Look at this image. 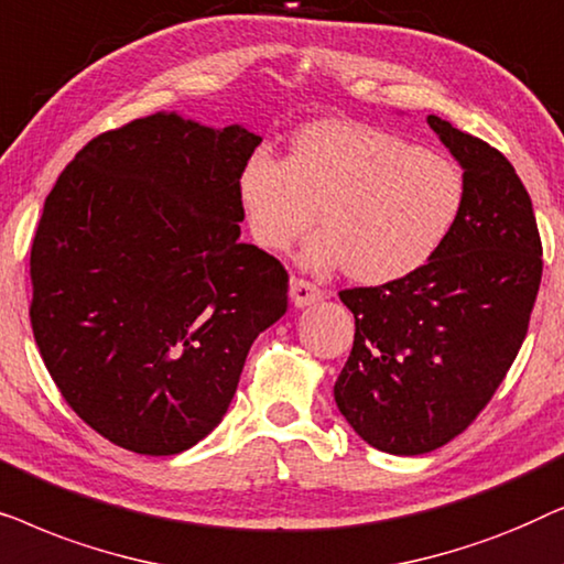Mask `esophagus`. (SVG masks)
<instances>
[{
  "instance_id": "esophagus-1",
  "label": "esophagus",
  "mask_w": 564,
  "mask_h": 564,
  "mask_svg": "<svg viewBox=\"0 0 564 564\" xmlns=\"http://www.w3.org/2000/svg\"><path fill=\"white\" fill-rule=\"evenodd\" d=\"M290 295H292V303H295L297 307H307V305H313V303H318V300H323L326 292H323L318 284L303 280V276H292V280H290Z\"/></svg>"
}]
</instances>
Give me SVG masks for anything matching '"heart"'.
<instances>
[{
    "mask_svg": "<svg viewBox=\"0 0 564 564\" xmlns=\"http://www.w3.org/2000/svg\"><path fill=\"white\" fill-rule=\"evenodd\" d=\"M238 203L261 249L284 253L315 223L300 261L349 264L359 282L403 280L442 249L465 205L452 159L365 122H313L290 156L257 151L238 174Z\"/></svg>",
    "mask_w": 564,
    "mask_h": 564,
    "instance_id": "heart-1",
    "label": "heart"
}]
</instances>
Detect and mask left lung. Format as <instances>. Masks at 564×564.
I'll list each match as a JSON object with an SVG mask.
<instances>
[{
    "instance_id": "1",
    "label": "left lung",
    "mask_w": 564,
    "mask_h": 564,
    "mask_svg": "<svg viewBox=\"0 0 564 564\" xmlns=\"http://www.w3.org/2000/svg\"><path fill=\"white\" fill-rule=\"evenodd\" d=\"M465 169V205L434 259L380 288L341 290L354 346L334 384L338 411L375 449L434 452L473 423L529 330L542 238L503 153L429 115Z\"/></svg>"
}]
</instances>
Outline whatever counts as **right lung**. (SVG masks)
Listing matches in <instances>:
<instances>
[{
	"label": "right lung",
	"mask_w": 564,
	"mask_h": 564,
	"mask_svg": "<svg viewBox=\"0 0 564 564\" xmlns=\"http://www.w3.org/2000/svg\"><path fill=\"white\" fill-rule=\"evenodd\" d=\"M241 126L156 112L91 138L45 197L30 251L35 344L79 419L169 457L218 426L288 272L241 243Z\"/></svg>",
	"instance_id": "right-lung-1"
}]
</instances>
